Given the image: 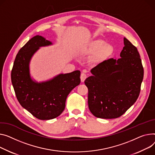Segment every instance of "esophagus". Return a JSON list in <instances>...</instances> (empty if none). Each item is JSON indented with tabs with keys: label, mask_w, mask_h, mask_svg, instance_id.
<instances>
[{
	"label": "esophagus",
	"mask_w": 155,
	"mask_h": 155,
	"mask_svg": "<svg viewBox=\"0 0 155 155\" xmlns=\"http://www.w3.org/2000/svg\"><path fill=\"white\" fill-rule=\"evenodd\" d=\"M87 75L85 73H84V72H82V73L81 74V75H80V79H81V81L82 82H84L85 81V80L87 78Z\"/></svg>",
	"instance_id": "1"
}]
</instances>
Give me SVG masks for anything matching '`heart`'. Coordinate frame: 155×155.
<instances>
[{"label":"heart","mask_w":155,"mask_h":155,"mask_svg":"<svg viewBox=\"0 0 155 155\" xmlns=\"http://www.w3.org/2000/svg\"><path fill=\"white\" fill-rule=\"evenodd\" d=\"M100 51V55H108L113 51V47L110 45H106L105 41L98 39L93 42L90 46V49L91 50H98Z\"/></svg>","instance_id":"b5f03b06"}]
</instances>
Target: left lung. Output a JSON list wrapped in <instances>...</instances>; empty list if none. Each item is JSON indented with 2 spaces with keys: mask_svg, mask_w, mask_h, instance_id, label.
<instances>
[{
  "mask_svg": "<svg viewBox=\"0 0 155 155\" xmlns=\"http://www.w3.org/2000/svg\"><path fill=\"white\" fill-rule=\"evenodd\" d=\"M125 47L117 60L110 58L91 70L85 80L88 104L95 117L105 119L121 117L137 101L144 70L137 48L124 38Z\"/></svg>",
  "mask_w": 155,
  "mask_h": 155,
  "instance_id": "left-lung-1",
  "label": "left lung"
}]
</instances>
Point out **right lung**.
<instances>
[{
	"instance_id": "obj_1",
	"label": "right lung",
	"mask_w": 155,
	"mask_h": 155,
	"mask_svg": "<svg viewBox=\"0 0 155 155\" xmlns=\"http://www.w3.org/2000/svg\"><path fill=\"white\" fill-rule=\"evenodd\" d=\"M51 44L40 35L29 40L16 55L11 71L12 84L21 106L39 120L58 117L65 109L70 92L80 83V71L60 74L52 80L35 83L30 78L29 61L40 47Z\"/></svg>"
}]
</instances>
